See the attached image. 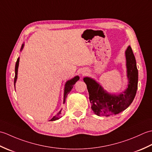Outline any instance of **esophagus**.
<instances>
[{
	"label": "esophagus",
	"instance_id": "obj_1",
	"mask_svg": "<svg viewBox=\"0 0 152 152\" xmlns=\"http://www.w3.org/2000/svg\"><path fill=\"white\" fill-rule=\"evenodd\" d=\"M86 74L85 72H83V73H82V74Z\"/></svg>",
	"mask_w": 152,
	"mask_h": 152
}]
</instances>
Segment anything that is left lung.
Returning a JSON list of instances; mask_svg holds the SVG:
<instances>
[{"label": "left lung", "instance_id": "obj_1", "mask_svg": "<svg viewBox=\"0 0 152 152\" xmlns=\"http://www.w3.org/2000/svg\"><path fill=\"white\" fill-rule=\"evenodd\" d=\"M128 88L119 95L110 94L93 78L86 77L91 109L99 116L115 115L127 108L133 101L138 88V73L136 59L130 46L125 51Z\"/></svg>", "mask_w": 152, "mask_h": 152}]
</instances>
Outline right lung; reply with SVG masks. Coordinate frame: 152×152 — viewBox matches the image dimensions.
<instances>
[{
	"label": "right lung",
	"instance_id": "1",
	"mask_svg": "<svg viewBox=\"0 0 152 152\" xmlns=\"http://www.w3.org/2000/svg\"><path fill=\"white\" fill-rule=\"evenodd\" d=\"M24 44L22 45V47L21 48V51L22 50L23 48ZM19 58H18L17 61H16L15 63V78H14V86L15 85V82L16 80H17L18 78V66H19ZM80 77L78 76H76L73 78L72 79H71L70 80H68V81L66 82L65 86H64V100H63V102H65V100L66 99V96L70 92L71 89H72L74 85L75 84L76 82L79 80ZM61 110L57 113V114L53 116V117L50 119V121H56L57 119H59V118H61Z\"/></svg>",
	"mask_w": 152,
	"mask_h": 152
}]
</instances>
